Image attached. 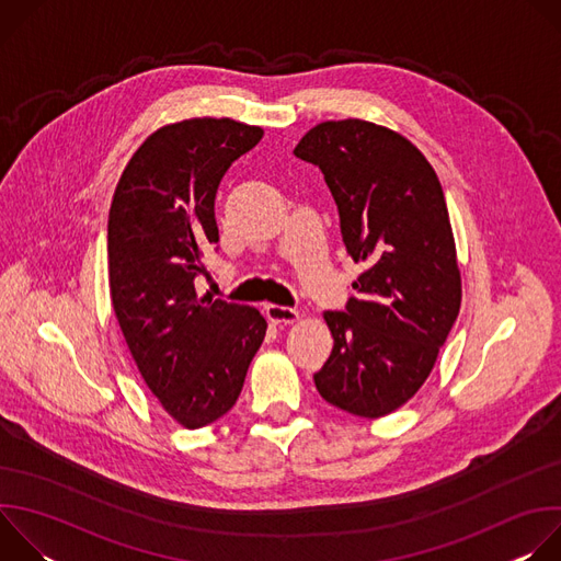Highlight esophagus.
I'll list each match as a JSON object with an SVG mask.
<instances>
[{
  "label": "esophagus",
  "instance_id": "obj_1",
  "mask_svg": "<svg viewBox=\"0 0 561 561\" xmlns=\"http://www.w3.org/2000/svg\"><path fill=\"white\" fill-rule=\"evenodd\" d=\"M266 317L271 319L273 324H295V322H299V310L288 308V306L268 304L266 306Z\"/></svg>",
  "mask_w": 561,
  "mask_h": 561
}]
</instances>
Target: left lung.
<instances>
[{
  "instance_id": "8db88e82",
  "label": "left lung",
  "mask_w": 561,
  "mask_h": 561,
  "mask_svg": "<svg viewBox=\"0 0 561 561\" xmlns=\"http://www.w3.org/2000/svg\"><path fill=\"white\" fill-rule=\"evenodd\" d=\"M293 152L324 173L346 251L366 266L346 312H324L335 344L312 379L329 404L377 420L422 388L459 312L444 191L417 146L373 122H322Z\"/></svg>"
}]
</instances>
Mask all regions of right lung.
<instances>
[{"mask_svg":"<svg viewBox=\"0 0 561 561\" xmlns=\"http://www.w3.org/2000/svg\"><path fill=\"white\" fill-rule=\"evenodd\" d=\"M262 135L228 117L162 126L135 150L113 195V310L146 386L184 428L234 407L268 329L257 308L195 290L204 253L219 242L217 186Z\"/></svg>","mask_w":561,"mask_h":561,"instance_id":"obj_1","label":"right lung"}]
</instances>
